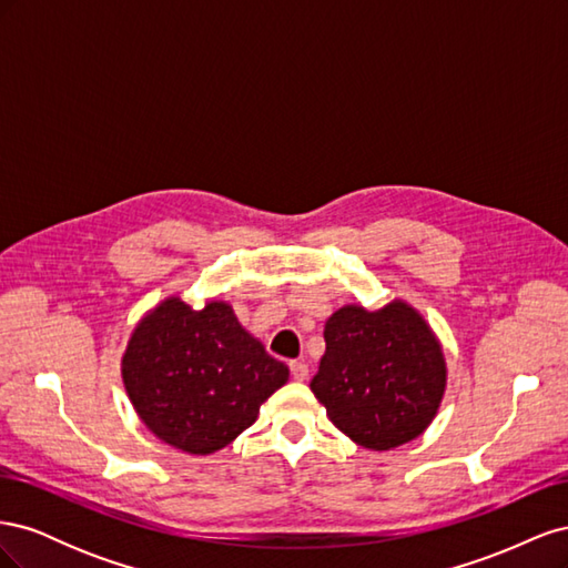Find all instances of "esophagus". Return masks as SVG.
I'll return each mask as SVG.
<instances>
[{"label":"esophagus","instance_id":"1","mask_svg":"<svg viewBox=\"0 0 568 568\" xmlns=\"http://www.w3.org/2000/svg\"><path fill=\"white\" fill-rule=\"evenodd\" d=\"M288 367H291V376H294L296 382H305L307 379V365L303 363V359H294V363H291Z\"/></svg>","mask_w":568,"mask_h":568}]
</instances>
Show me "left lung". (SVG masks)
<instances>
[{
	"instance_id": "1",
	"label": "left lung",
	"mask_w": 568,
	"mask_h": 568,
	"mask_svg": "<svg viewBox=\"0 0 568 568\" xmlns=\"http://www.w3.org/2000/svg\"><path fill=\"white\" fill-rule=\"evenodd\" d=\"M326 351L311 388L338 432L369 450L415 440L436 417L445 357L424 317L403 301L369 313L346 305L324 324Z\"/></svg>"
}]
</instances>
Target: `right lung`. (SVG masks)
<instances>
[{"label": "right lung", "instance_id": "obj_1", "mask_svg": "<svg viewBox=\"0 0 568 568\" xmlns=\"http://www.w3.org/2000/svg\"><path fill=\"white\" fill-rule=\"evenodd\" d=\"M286 379L288 367L267 355L222 301L192 311L165 298L134 326L123 355V384L136 415L189 455L230 445Z\"/></svg>", "mask_w": 568, "mask_h": 568}]
</instances>
